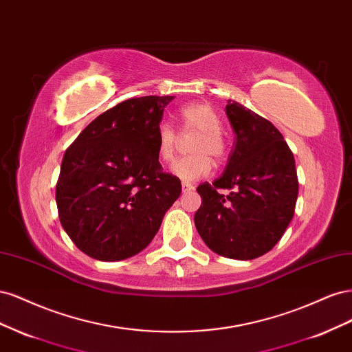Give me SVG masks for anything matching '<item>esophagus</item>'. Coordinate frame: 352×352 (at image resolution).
<instances>
[{
	"mask_svg": "<svg viewBox=\"0 0 352 352\" xmlns=\"http://www.w3.org/2000/svg\"><path fill=\"white\" fill-rule=\"evenodd\" d=\"M194 189V186L190 185V184H188V182H182V190L184 192H190V190Z\"/></svg>",
	"mask_w": 352,
	"mask_h": 352,
	"instance_id": "34e87169",
	"label": "esophagus"
}]
</instances>
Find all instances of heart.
<instances>
[{
	"instance_id": "1",
	"label": "heart",
	"mask_w": 352,
	"mask_h": 352,
	"mask_svg": "<svg viewBox=\"0 0 352 352\" xmlns=\"http://www.w3.org/2000/svg\"><path fill=\"white\" fill-rule=\"evenodd\" d=\"M180 129L185 136H195L189 142L190 155L176 160L172 173L185 182H194L210 175L211 158L219 160L225 154V141L221 136V120L211 105L190 102L177 113ZM179 144V135L172 126L162 123L157 129V153L162 162H172Z\"/></svg>"
}]
</instances>
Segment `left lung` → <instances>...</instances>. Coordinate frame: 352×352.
<instances>
[{
	"mask_svg": "<svg viewBox=\"0 0 352 352\" xmlns=\"http://www.w3.org/2000/svg\"><path fill=\"white\" fill-rule=\"evenodd\" d=\"M226 114L235 133L225 173L201 184L195 228L219 255L252 260L269 252L294 217L298 177L294 154L282 133L236 101ZM228 188L230 194H219Z\"/></svg>",
	"mask_w": 352,
	"mask_h": 352,
	"instance_id": "left-lung-1",
	"label": "left lung"
}]
</instances>
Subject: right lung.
<instances>
[{"instance_id": "obj_1", "label": "right lung", "mask_w": 352, "mask_h": 352, "mask_svg": "<svg viewBox=\"0 0 352 352\" xmlns=\"http://www.w3.org/2000/svg\"><path fill=\"white\" fill-rule=\"evenodd\" d=\"M175 97L131 98L100 114L63 157L58 217L76 247L100 261L141 252L179 198V177L163 172L157 129Z\"/></svg>"}]
</instances>
